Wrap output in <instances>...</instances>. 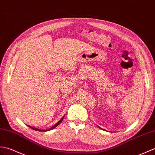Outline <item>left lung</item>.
Instances as JSON below:
<instances>
[{
	"instance_id": "1",
	"label": "left lung",
	"mask_w": 155,
	"mask_h": 155,
	"mask_svg": "<svg viewBox=\"0 0 155 155\" xmlns=\"http://www.w3.org/2000/svg\"><path fill=\"white\" fill-rule=\"evenodd\" d=\"M99 128H100V127H99ZM100 129H102V128H100Z\"/></svg>"
}]
</instances>
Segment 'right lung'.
Returning <instances> with one entry per match:
<instances>
[{"label": "right lung", "instance_id": "obj_1", "mask_svg": "<svg viewBox=\"0 0 155 155\" xmlns=\"http://www.w3.org/2000/svg\"><path fill=\"white\" fill-rule=\"evenodd\" d=\"M64 116L60 120V121H58L57 122V123L55 124V125H54L52 127H51L50 129H46V130H41V129H37V128H35V127H31V126H30V125H28V127H30L31 129H34V130H35V131H50V130H51V129H54L55 127H56L57 125H59L60 124H61V122L63 121V118H64Z\"/></svg>", "mask_w": 155, "mask_h": 155}]
</instances>
